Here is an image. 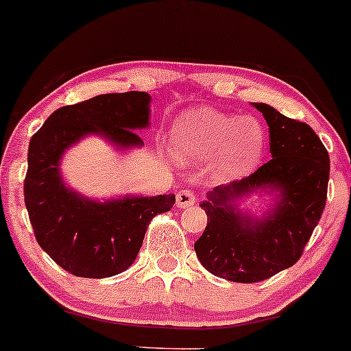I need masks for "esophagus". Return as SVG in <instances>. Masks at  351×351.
I'll return each mask as SVG.
<instances>
[{
	"instance_id": "esophagus-1",
	"label": "esophagus",
	"mask_w": 351,
	"mask_h": 351,
	"mask_svg": "<svg viewBox=\"0 0 351 351\" xmlns=\"http://www.w3.org/2000/svg\"><path fill=\"white\" fill-rule=\"evenodd\" d=\"M195 202H197V197L193 195L190 190H180V192L176 195V203L179 208H189V206H192Z\"/></svg>"
}]
</instances>
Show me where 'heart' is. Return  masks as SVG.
<instances>
[{"label":"heart","instance_id":"obj_1","mask_svg":"<svg viewBox=\"0 0 351 351\" xmlns=\"http://www.w3.org/2000/svg\"><path fill=\"white\" fill-rule=\"evenodd\" d=\"M176 149L189 159L215 158V171L224 179L244 176L258 162L265 132L254 117L224 114L197 107L179 117Z\"/></svg>","mask_w":351,"mask_h":351}]
</instances>
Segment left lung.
<instances>
[{
	"label": "left lung",
	"mask_w": 351,
	"mask_h": 351,
	"mask_svg": "<svg viewBox=\"0 0 351 351\" xmlns=\"http://www.w3.org/2000/svg\"><path fill=\"white\" fill-rule=\"evenodd\" d=\"M267 120L271 159L249 177L208 192L200 206L208 216L195 242L202 265L219 278L255 283L300 261L327 200L330 159L308 123L254 104ZM274 189L276 205L258 219L242 214L239 200Z\"/></svg>",
	"instance_id": "8db88e82"
}]
</instances>
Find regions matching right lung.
Returning <instances> with one entry per match:
<instances>
[{
    "mask_svg": "<svg viewBox=\"0 0 351 351\" xmlns=\"http://www.w3.org/2000/svg\"><path fill=\"white\" fill-rule=\"evenodd\" d=\"M151 96L140 90L101 94L64 106L30 138L24 198L38 245L60 267L83 278H107L135 262L148 224L166 213L176 195L123 197L97 202L64 184V151L88 135L120 149L140 148L136 130L149 127Z\"/></svg>",
    "mask_w": 351,
    "mask_h": 351,
    "instance_id": "right-lung-1",
    "label": "right lung"
}]
</instances>
